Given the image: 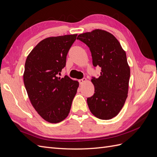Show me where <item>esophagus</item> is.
<instances>
[{"label":"esophagus","instance_id":"1","mask_svg":"<svg viewBox=\"0 0 157 157\" xmlns=\"http://www.w3.org/2000/svg\"><path fill=\"white\" fill-rule=\"evenodd\" d=\"M86 81V78H82V79H80V80H78V82H79V83L80 84H82L84 82H85Z\"/></svg>","mask_w":157,"mask_h":157}]
</instances>
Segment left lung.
<instances>
[{
  "mask_svg": "<svg viewBox=\"0 0 157 157\" xmlns=\"http://www.w3.org/2000/svg\"><path fill=\"white\" fill-rule=\"evenodd\" d=\"M77 39L90 48L94 67H101L99 78L91 80L95 93L87 98L90 111L99 119H111L119 113L128 97L130 69L126 52L115 36L105 30L84 33Z\"/></svg>",
  "mask_w": 157,
  "mask_h": 157,
  "instance_id": "left-lung-1",
  "label": "left lung"
}]
</instances>
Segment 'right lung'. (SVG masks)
Returning a JSON list of instances; mask_svg holds the SVG:
<instances>
[{
    "mask_svg": "<svg viewBox=\"0 0 157 157\" xmlns=\"http://www.w3.org/2000/svg\"><path fill=\"white\" fill-rule=\"evenodd\" d=\"M77 34L50 36L41 40L28 55L23 82L28 97L46 121L58 123L67 118L79 83L58 77Z\"/></svg>",
    "mask_w": 157,
    "mask_h": 157,
    "instance_id": "1",
    "label": "right lung"
}]
</instances>
